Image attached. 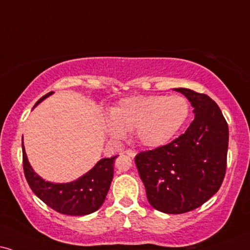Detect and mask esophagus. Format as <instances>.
<instances>
[{
    "instance_id": "esophagus-1",
    "label": "esophagus",
    "mask_w": 250,
    "mask_h": 250,
    "mask_svg": "<svg viewBox=\"0 0 250 250\" xmlns=\"http://www.w3.org/2000/svg\"><path fill=\"white\" fill-rule=\"evenodd\" d=\"M125 153H127L128 156H129V157H131V158H134V157L136 156V154H137V152H136L135 150H130V148H129V150L125 151Z\"/></svg>"
}]
</instances>
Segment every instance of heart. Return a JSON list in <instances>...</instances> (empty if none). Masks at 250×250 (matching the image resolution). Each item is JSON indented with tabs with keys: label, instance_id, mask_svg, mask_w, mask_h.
<instances>
[{
	"label": "heart",
	"instance_id": "1",
	"mask_svg": "<svg viewBox=\"0 0 250 250\" xmlns=\"http://www.w3.org/2000/svg\"><path fill=\"white\" fill-rule=\"evenodd\" d=\"M189 115V104L181 96H148L123 99L112 109L107 129L113 137L122 138L125 131L136 130L145 146L168 143Z\"/></svg>",
	"mask_w": 250,
	"mask_h": 250
}]
</instances>
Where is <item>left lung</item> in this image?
<instances>
[{"label":"left lung","instance_id":"left-lung-1","mask_svg":"<svg viewBox=\"0 0 250 250\" xmlns=\"http://www.w3.org/2000/svg\"><path fill=\"white\" fill-rule=\"evenodd\" d=\"M175 90L188 98L195 119L170 143L135 157L148 203L170 214L197 209L219 190L229 148V125L217 104L204 93Z\"/></svg>","mask_w":250,"mask_h":250}]
</instances>
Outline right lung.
Instances as JSON below:
<instances>
[{
    "label": "right lung",
    "instance_id": "right-lung-1",
    "mask_svg": "<svg viewBox=\"0 0 250 250\" xmlns=\"http://www.w3.org/2000/svg\"><path fill=\"white\" fill-rule=\"evenodd\" d=\"M49 92L38 100L36 106ZM23 168L26 181L41 201L53 210L69 216H85L94 212L102 207L114 174L115 157L104 158L92 169L76 181L70 183H52L43 181L33 172L25 153L23 141Z\"/></svg>",
    "mask_w": 250,
    "mask_h": 250
}]
</instances>
